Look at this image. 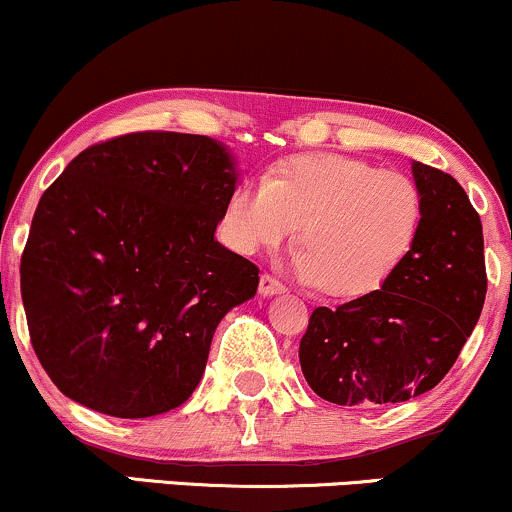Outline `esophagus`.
I'll return each mask as SVG.
<instances>
[{"label":"esophagus","mask_w":512,"mask_h":512,"mask_svg":"<svg viewBox=\"0 0 512 512\" xmlns=\"http://www.w3.org/2000/svg\"><path fill=\"white\" fill-rule=\"evenodd\" d=\"M286 286L281 284L279 279L272 274H262L260 276V293L262 296H274V293H284Z\"/></svg>","instance_id":"1"}]
</instances>
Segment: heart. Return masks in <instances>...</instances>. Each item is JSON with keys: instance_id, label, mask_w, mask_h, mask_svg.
<instances>
[{"instance_id": "1", "label": "heart", "mask_w": 512, "mask_h": 512, "mask_svg": "<svg viewBox=\"0 0 512 512\" xmlns=\"http://www.w3.org/2000/svg\"><path fill=\"white\" fill-rule=\"evenodd\" d=\"M424 199L409 175L349 156L293 158L228 199L223 233L243 255L274 248L301 223L291 264L337 298L380 291L419 238Z\"/></svg>"}]
</instances>
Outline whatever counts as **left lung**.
Returning <instances> with one entry per match:
<instances>
[{"label":"left lung","instance_id":"obj_1","mask_svg":"<svg viewBox=\"0 0 512 512\" xmlns=\"http://www.w3.org/2000/svg\"><path fill=\"white\" fill-rule=\"evenodd\" d=\"M424 199L419 238L380 291L315 308L298 358L315 395L342 407L407 402L448 375L486 298L484 233L467 192L411 163Z\"/></svg>","mask_w":512,"mask_h":512}]
</instances>
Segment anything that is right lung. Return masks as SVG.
I'll return each instance as SVG.
<instances>
[{"label": "right lung", "instance_id": "obj_1", "mask_svg": "<svg viewBox=\"0 0 512 512\" xmlns=\"http://www.w3.org/2000/svg\"><path fill=\"white\" fill-rule=\"evenodd\" d=\"M233 192L226 146L180 132L88 146L43 192L21 298L62 395L117 419L187 402L216 325L260 284L255 264L214 240Z\"/></svg>", "mask_w": 512, "mask_h": 512}]
</instances>
